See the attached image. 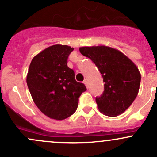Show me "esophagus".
Returning <instances> with one entry per match:
<instances>
[{
	"label": "esophagus",
	"mask_w": 157,
	"mask_h": 157,
	"mask_svg": "<svg viewBox=\"0 0 157 157\" xmlns=\"http://www.w3.org/2000/svg\"><path fill=\"white\" fill-rule=\"evenodd\" d=\"M84 84H85V86L88 88V81H87L86 79H85V80H84Z\"/></svg>",
	"instance_id": "34e87169"
}]
</instances>
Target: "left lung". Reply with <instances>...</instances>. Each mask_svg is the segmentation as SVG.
<instances>
[{"mask_svg":"<svg viewBox=\"0 0 157 157\" xmlns=\"http://www.w3.org/2000/svg\"><path fill=\"white\" fill-rule=\"evenodd\" d=\"M79 51L91 59L102 74L104 91L96 98L99 110L108 116L123 113L138 94V68L127 56L110 47H81Z\"/></svg>","mask_w":157,"mask_h":157,"instance_id":"obj_1","label":"left lung"}]
</instances>
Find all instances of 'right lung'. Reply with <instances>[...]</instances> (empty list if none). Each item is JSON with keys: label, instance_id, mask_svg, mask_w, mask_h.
Here are the masks:
<instances>
[{"label": "right lung", "instance_id": "add662e5", "mask_svg": "<svg viewBox=\"0 0 157 157\" xmlns=\"http://www.w3.org/2000/svg\"><path fill=\"white\" fill-rule=\"evenodd\" d=\"M73 50L67 45L48 47L34 56L26 76L34 103L45 116L56 120L72 116L78 107V98L87 90L67 67L68 56Z\"/></svg>", "mask_w": 157, "mask_h": 157}]
</instances>
